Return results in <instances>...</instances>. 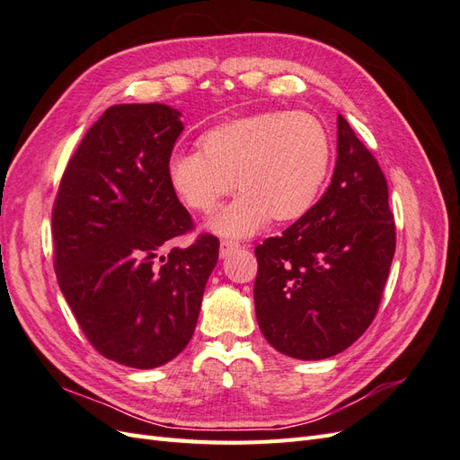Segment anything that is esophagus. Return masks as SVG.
<instances>
[{
	"label": "esophagus",
	"instance_id": "obj_1",
	"mask_svg": "<svg viewBox=\"0 0 460 460\" xmlns=\"http://www.w3.org/2000/svg\"><path fill=\"white\" fill-rule=\"evenodd\" d=\"M240 245L235 243V242H228V240H222L220 242V257L222 259H226V257H230L235 249H238Z\"/></svg>",
	"mask_w": 460,
	"mask_h": 460
}]
</instances>
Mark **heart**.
Here are the masks:
<instances>
[{
	"instance_id": "1",
	"label": "heart",
	"mask_w": 460,
	"mask_h": 460,
	"mask_svg": "<svg viewBox=\"0 0 460 460\" xmlns=\"http://www.w3.org/2000/svg\"><path fill=\"white\" fill-rule=\"evenodd\" d=\"M199 146L174 151L166 176L180 199L199 213H211L234 186L242 190L208 222L232 238L257 232L269 218L286 222L307 213L332 161L324 124L301 111H264L218 124Z\"/></svg>"
}]
</instances>
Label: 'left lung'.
<instances>
[{
  "mask_svg": "<svg viewBox=\"0 0 460 460\" xmlns=\"http://www.w3.org/2000/svg\"><path fill=\"white\" fill-rule=\"evenodd\" d=\"M395 253V225L378 161L338 117L332 182L282 235L255 255L253 297L262 336L288 357L345 351L376 316Z\"/></svg>",
  "mask_w": 460,
  "mask_h": 460,
  "instance_id": "obj_1",
  "label": "left lung"
}]
</instances>
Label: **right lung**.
I'll return each mask as SVG.
<instances>
[{
  "instance_id": "1",
  "label": "right lung",
  "mask_w": 460,
  "mask_h": 460,
  "mask_svg": "<svg viewBox=\"0 0 460 460\" xmlns=\"http://www.w3.org/2000/svg\"><path fill=\"white\" fill-rule=\"evenodd\" d=\"M163 103L109 107L68 161L53 205L55 274L88 341L130 368H157L190 343L218 240L191 230L166 163L182 134Z\"/></svg>"
}]
</instances>
